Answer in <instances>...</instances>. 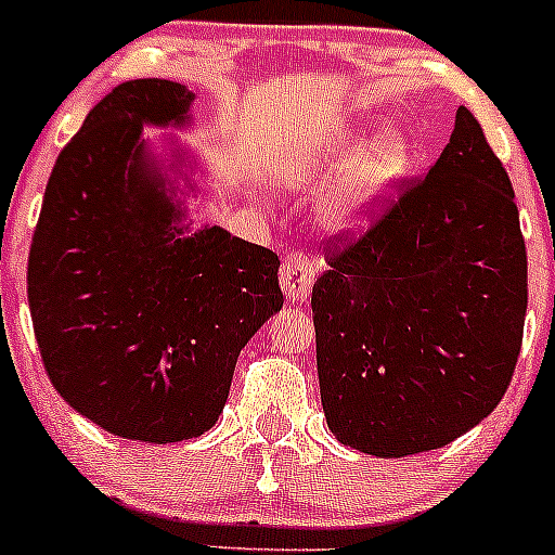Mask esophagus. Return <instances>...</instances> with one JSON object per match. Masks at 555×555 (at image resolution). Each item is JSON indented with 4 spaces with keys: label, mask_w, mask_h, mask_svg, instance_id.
<instances>
[{
    "label": "esophagus",
    "mask_w": 555,
    "mask_h": 555,
    "mask_svg": "<svg viewBox=\"0 0 555 555\" xmlns=\"http://www.w3.org/2000/svg\"><path fill=\"white\" fill-rule=\"evenodd\" d=\"M315 270L318 261L301 250L285 256L283 267H280V288L291 301H307L312 283H315Z\"/></svg>",
    "instance_id": "esophagus-1"
}]
</instances>
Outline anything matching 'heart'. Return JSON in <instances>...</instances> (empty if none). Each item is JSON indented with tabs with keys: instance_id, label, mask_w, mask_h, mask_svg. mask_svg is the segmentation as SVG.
I'll list each match as a JSON object with an SVG mask.
<instances>
[{
	"instance_id": "1",
	"label": "heart",
	"mask_w": 555,
	"mask_h": 555,
	"mask_svg": "<svg viewBox=\"0 0 555 555\" xmlns=\"http://www.w3.org/2000/svg\"><path fill=\"white\" fill-rule=\"evenodd\" d=\"M310 163L325 170H345L325 203V219L336 230H350L361 227L365 214L403 179L411 163V141L401 130H387L369 150L325 146Z\"/></svg>"
}]
</instances>
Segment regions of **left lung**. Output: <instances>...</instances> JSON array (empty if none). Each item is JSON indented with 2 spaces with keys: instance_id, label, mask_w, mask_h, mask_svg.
I'll use <instances>...</instances> for the list:
<instances>
[{
  "instance_id": "8db88e82",
  "label": "left lung",
  "mask_w": 555,
  "mask_h": 555,
  "mask_svg": "<svg viewBox=\"0 0 555 555\" xmlns=\"http://www.w3.org/2000/svg\"><path fill=\"white\" fill-rule=\"evenodd\" d=\"M312 285L331 433L374 456L441 449L496 409L527 318V245L513 184L478 119L398 181L363 235L325 243Z\"/></svg>"
}]
</instances>
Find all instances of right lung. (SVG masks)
<instances>
[{
  "instance_id": "obj_1",
  "label": "right lung",
  "mask_w": 555,
  "mask_h": 555,
  "mask_svg": "<svg viewBox=\"0 0 555 555\" xmlns=\"http://www.w3.org/2000/svg\"><path fill=\"white\" fill-rule=\"evenodd\" d=\"M194 95L130 79L90 108L44 186L28 310L61 398L130 441L216 425L240 350L283 307L280 259L221 227L184 235L141 128L184 125Z\"/></svg>"
}]
</instances>
